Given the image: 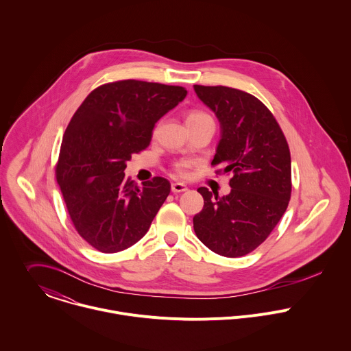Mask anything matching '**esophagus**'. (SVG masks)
<instances>
[{
    "label": "esophagus",
    "instance_id": "1",
    "mask_svg": "<svg viewBox=\"0 0 351 351\" xmlns=\"http://www.w3.org/2000/svg\"><path fill=\"white\" fill-rule=\"evenodd\" d=\"M171 190H172V193H184V191H187L189 189H187V186H184L183 183H172V186H171Z\"/></svg>",
    "mask_w": 351,
    "mask_h": 351
}]
</instances>
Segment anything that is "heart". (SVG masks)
I'll return each instance as SVG.
<instances>
[{
    "label": "heart",
    "mask_w": 351,
    "mask_h": 351,
    "mask_svg": "<svg viewBox=\"0 0 351 351\" xmlns=\"http://www.w3.org/2000/svg\"><path fill=\"white\" fill-rule=\"evenodd\" d=\"M204 121H213L210 115L204 112V111H191L189 115H187V125H191V123H198V122H204ZM193 167V161L191 160H179L173 164V171L180 178H187L189 176V171L190 168Z\"/></svg>",
    "instance_id": "obj_1"
}]
</instances>
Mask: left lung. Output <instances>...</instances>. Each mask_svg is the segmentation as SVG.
Here are the masks:
<instances>
[{
	"label": "left lung",
	"mask_w": 351,
	"mask_h": 351,
	"mask_svg": "<svg viewBox=\"0 0 351 351\" xmlns=\"http://www.w3.org/2000/svg\"><path fill=\"white\" fill-rule=\"evenodd\" d=\"M194 89L221 125L211 165H221L217 173H232L226 197L198 189L205 202L194 215V230L213 252L244 256L270 236L287 209L289 145L271 111L251 93L222 85H194Z\"/></svg>",
	"instance_id": "8db88e82"
}]
</instances>
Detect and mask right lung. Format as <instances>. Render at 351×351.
Masks as SVG:
<instances>
[{"label": "right lung", "instance_id": "add662e5", "mask_svg": "<svg viewBox=\"0 0 351 351\" xmlns=\"http://www.w3.org/2000/svg\"><path fill=\"white\" fill-rule=\"evenodd\" d=\"M186 95L178 85L121 80L93 89L71 117L56 176L77 233L95 250L123 251L149 230L171 184L154 176L140 187L125 178L126 162Z\"/></svg>", "mask_w": 351, "mask_h": 351}]
</instances>
